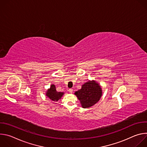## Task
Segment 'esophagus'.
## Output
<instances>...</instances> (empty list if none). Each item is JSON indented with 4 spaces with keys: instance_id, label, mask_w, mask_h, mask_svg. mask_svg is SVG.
I'll return each instance as SVG.
<instances>
[{
    "instance_id": "34e87169",
    "label": "esophagus",
    "mask_w": 147,
    "mask_h": 147,
    "mask_svg": "<svg viewBox=\"0 0 147 147\" xmlns=\"http://www.w3.org/2000/svg\"><path fill=\"white\" fill-rule=\"evenodd\" d=\"M68 91H69V92H70V93H71H71H72V92H73V89H69V90H68Z\"/></svg>"
}]
</instances>
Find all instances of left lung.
Wrapping results in <instances>:
<instances>
[{
    "label": "left lung",
    "mask_w": 147,
    "mask_h": 147,
    "mask_svg": "<svg viewBox=\"0 0 147 147\" xmlns=\"http://www.w3.org/2000/svg\"><path fill=\"white\" fill-rule=\"evenodd\" d=\"M83 108H88L96 104L102 95L101 86L95 80H89L74 92Z\"/></svg>",
    "instance_id": "1"
}]
</instances>
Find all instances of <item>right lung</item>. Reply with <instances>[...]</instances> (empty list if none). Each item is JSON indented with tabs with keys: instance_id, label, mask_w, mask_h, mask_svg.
I'll return each instance as SVG.
<instances>
[{
	"instance_id": "right-lung-1",
	"label": "right lung",
	"mask_w": 147,
	"mask_h": 147,
	"mask_svg": "<svg viewBox=\"0 0 147 147\" xmlns=\"http://www.w3.org/2000/svg\"><path fill=\"white\" fill-rule=\"evenodd\" d=\"M64 92H57L56 89V87L54 84H51L50 88L46 91V96L53 102H57L61 98Z\"/></svg>"
}]
</instances>
